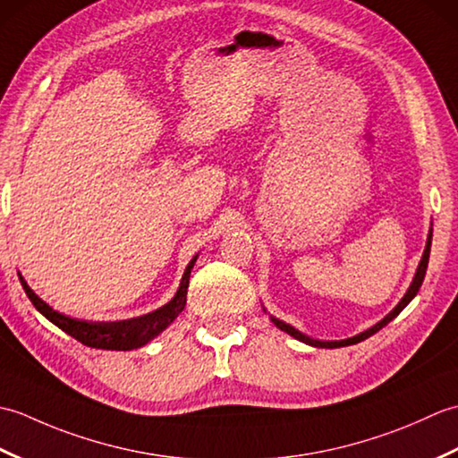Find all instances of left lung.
I'll use <instances>...</instances> for the list:
<instances>
[{
  "label": "left lung",
  "instance_id": "1",
  "mask_svg": "<svg viewBox=\"0 0 458 458\" xmlns=\"http://www.w3.org/2000/svg\"><path fill=\"white\" fill-rule=\"evenodd\" d=\"M431 240H433V224H431V228H429V234H427V244H425V250H423V258H421V261H420V266H417V271H415V276H413V281H411L410 289L405 291V295L402 297L400 303H397V305L390 310V313H387V315H386L382 320H379V323H376L374 327L366 328L364 333H360V335H356V336H350V338H344V340H318V338L307 336L305 333H301V330H297L295 327H291V325L284 323V320L276 318L274 315H269L271 323H274L279 330H284V333H287L289 336H293V338L301 340V343H305V344H309V346H315V348H340V346H350V344L362 343V340H366V338H369L372 335H376L379 328H384L387 323H390V320H394L397 315L402 313V310H403L407 305L411 303V299L417 295V291H420V287H421V284H423V279H425V274H427V264H429V254H431ZM264 310H266V307H264ZM266 313H267V310H266Z\"/></svg>",
  "mask_w": 458,
  "mask_h": 458
}]
</instances>
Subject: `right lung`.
<instances>
[{"instance_id": "obj_1", "label": "right lung", "mask_w": 458, "mask_h": 458, "mask_svg": "<svg viewBox=\"0 0 458 458\" xmlns=\"http://www.w3.org/2000/svg\"><path fill=\"white\" fill-rule=\"evenodd\" d=\"M197 258L199 254L189 261L177 293H174V297L169 301V303L151 310L148 315L125 318V320H82L76 317H68L64 313H58V310H55L51 305L45 303V301L27 285V281L23 279L21 274H19V281H21L27 297L31 299V303L35 305L38 313L51 320V323L56 325L61 330H64L66 335H71L72 338L79 340V343L90 348H102V350H133V348L145 346L149 340L159 336L163 330L179 317V313H182L184 305H187V289H189L191 271L194 267Z\"/></svg>"}]
</instances>
